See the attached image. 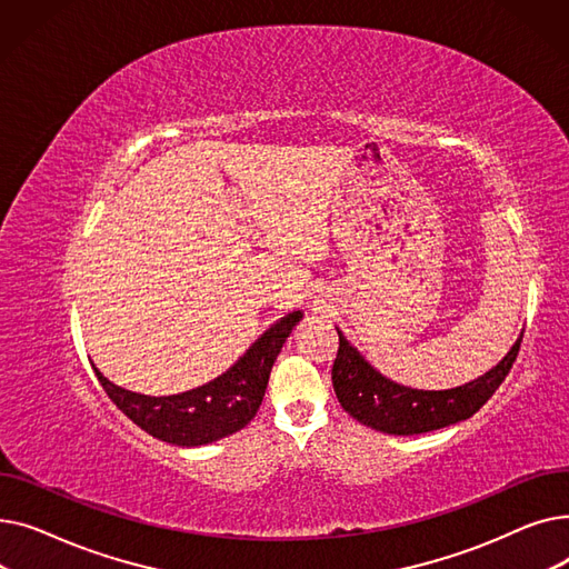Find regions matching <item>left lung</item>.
<instances>
[{"label": "left lung", "instance_id": "obj_1", "mask_svg": "<svg viewBox=\"0 0 569 569\" xmlns=\"http://www.w3.org/2000/svg\"><path fill=\"white\" fill-rule=\"evenodd\" d=\"M521 339L523 332L510 352L480 378L452 390H415L376 371L365 355L339 332L332 385L343 410L365 427L392 436L429 433L468 420L493 397L517 360Z\"/></svg>", "mask_w": 569, "mask_h": 569}]
</instances>
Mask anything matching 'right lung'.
Instances as JSON below:
<instances>
[{"label": "right lung", "mask_w": 569, "mask_h": 569, "mask_svg": "<svg viewBox=\"0 0 569 569\" xmlns=\"http://www.w3.org/2000/svg\"><path fill=\"white\" fill-rule=\"evenodd\" d=\"M302 316V311H292L269 325L226 373L182 395L149 397L129 392L92 367L112 403L142 431L170 445L200 447L244 429L253 420L277 355Z\"/></svg>", "instance_id": "right-lung-1"}]
</instances>
